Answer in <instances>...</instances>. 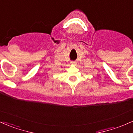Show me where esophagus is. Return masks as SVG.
<instances>
[{
	"instance_id": "esophagus-1",
	"label": "esophagus",
	"mask_w": 133,
	"mask_h": 133,
	"mask_svg": "<svg viewBox=\"0 0 133 133\" xmlns=\"http://www.w3.org/2000/svg\"><path fill=\"white\" fill-rule=\"evenodd\" d=\"M71 63L72 64V65H76V64H77V62H76V61H71Z\"/></svg>"
}]
</instances>
